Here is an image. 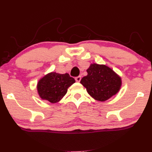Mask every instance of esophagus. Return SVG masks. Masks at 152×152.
<instances>
[{
    "label": "esophagus",
    "mask_w": 152,
    "mask_h": 152,
    "mask_svg": "<svg viewBox=\"0 0 152 152\" xmlns=\"http://www.w3.org/2000/svg\"><path fill=\"white\" fill-rule=\"evenodd\" d=\"M81 76H77V77H76L75 78V80H76V82H80V80H81Z\"/></svg>",
    "instance_id": "34e87169"
}]
</instances>
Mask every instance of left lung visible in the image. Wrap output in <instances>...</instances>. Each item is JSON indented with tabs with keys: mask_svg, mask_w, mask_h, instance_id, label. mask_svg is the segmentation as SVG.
<instances>
[{
	"mask_svg": "<svg viewBox=\"0 0 152 152\" xmlns=\"http://www.w3.org/2000/svg\"><path fill=\"white\" fill-rule=\"evenodd\" d=\"M86 71L88 75L82 78L80 83L95 100L104 102L120 90L121 78L106 65L92 64Z\"/></svg>",
	"mask_w": 152,
	"mask_h": 152,
	"instance_id": "8db88e82",
	"label": "left lung"
}]
</instances>
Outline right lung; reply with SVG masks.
<instances>
[{
	"mask_svg": "<svg viewBox=\"0 0 152 152\" xmlns=\"http://www.w3.org/2000/svg\"><path fill=\"white\" fill-rule=\"evenodd\" d=\"M75 82L68 73L51 72L41 78L37 84L38 94L42 100L56 103L64 97L68 88Z\"/></svg>",
	"mask_w": 152,
	"mask_h": 152,
	"instance_id": "add662e5",
	"label": "right lung"
}]
</instances>
